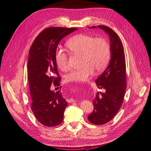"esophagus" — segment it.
Instances as JSON below:
<instances>
[{
    "mask_svg": "<svg viewBox=\"0 0 151 151\" xmlns=\"http://www.w3.org/2000/svg\"><path fill=\"white\" fill-rule=\"evenodd\" d=\"M66 101L68 102V103H73V102L75 101V100L73 99H67Z\"/></svg>",
    "mask_w": 151,
    "mask_h": 151,
    "instance_id": "34e87169",
    "label": "esophagus"
}]
</instances>
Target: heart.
<instances>
[{"mask_svg": "<svg viewBox=\"0 0 151 151\" xmlns=\"http://www.w3.org/2000/svg\"><path fill=\"white\" fill-rule=\"evenodd\" d=\"M66 46L71 54L81 56V68L71 70L66 75L68 81L88 80L96 72L103 71L110 58V46L106 39L80 34L67 41ZM58 67L63 71L68 70V58L62 50H58L55 56Z\"/></svg>", "mask_w": 151, "mask_h": 151, "instance_id": "obj_1", "label": "heart"}]
</instances>
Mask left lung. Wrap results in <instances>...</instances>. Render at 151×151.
Segmentation results:
<instances>
[{
	"label": "left lung",
	"mask_w": 151,
	"mask_h": 151,
	"mask_svg": "<svg viewBox=\"0 0 151 151\" xmlns=\"http://www.w3.org/2000/svg\"><path fill=\"white\" fill-rule=\"evenodd\" d=\"M108 34L110 41L111 59L109 66L95 81L100 89L105 92L96 95L93 101V112L88 120L95 125H103L112 119L123 103L127 87L126 65L124 47L119 36L109 27L97 26ZM96 26H92L95 28Z\"/></svg>",
	"instance_id": "obj_1"
}]
</instances>
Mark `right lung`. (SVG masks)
<instances>
[{
  "label": "right lung",
  "mask_w": 151,
  "mask_h": 151,
  "mask_svg": "<svg viewBox=\"0 0 151 151\" xmlns=\"http://www.w3.org/2000/svg\"><path fill=\"white\" fill-rule=\"evenodd\" d=\"M77 29L47 27L35 38L29 52L27 71L31 110L36 119L47 127L62 122L68 105L60 90L56 92L51 90L52 84L56 86L60 80L55 59L56 48L61 39Z\"/></svg>",
  "instance_id": "obj_1"
}]
</instances>
